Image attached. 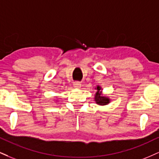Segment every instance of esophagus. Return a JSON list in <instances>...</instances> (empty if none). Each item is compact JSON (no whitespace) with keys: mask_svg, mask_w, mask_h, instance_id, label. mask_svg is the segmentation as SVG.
I'll return each mask as SVG.
<instances>
[{"mask_svg":"<svg viewBox=\"0 0 159 159\" xmlns=\"http://www.w3.org/2000/svg\"><path fill=\"white\" fill-rule=\"evenodd\" d=\"M73 87L75 88H76V89H80V88H81V84L79 83V82L76 81V82H74Z\"/></svg>","mask_w":159,"mask_h":159,"instance_id":"34e87169","label":"esophagus"}]
</instances>
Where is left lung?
Wrapping results in <instances>:
<instances>
[{"instance_id":"1","label":"left lung","mask_w":159,"mask_h":159,"mask_svg":"<svg viewBox=\"0 0 159 159\" xmlns=\"http://www.w3.org/2000/svg\"><path fill=\"white\" fill-rule=\"evenodd\" d=\"M96 92H95V94L94 96V100L98 105H101V106H105V105H107L110 103V98H109L107 95H104L102 93V88L101 86L98 85L95 87Z\"/></svg>"}]
</instances>
